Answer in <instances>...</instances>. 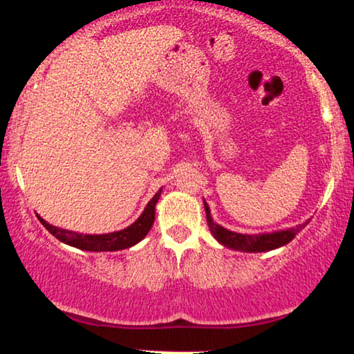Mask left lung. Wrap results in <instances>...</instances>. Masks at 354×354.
Returning a JSON list of instances; mask_svg holds the SVG:
<instances>
[{"mask_svg":"<svg viewBox=\"0 0 354 354\" xmlns=\"http://www.w3.org/2000/svg\"><path fill=\"white\" fill-rule=\"evenodd\" d=\"M205 207V215H207V225H209L212 234L216 241L223 244L225 248L234 249V251H244V252H263V251H272L280 246L288 244L301 230L304 228V225L296 226V228L290 230H281V232H273V233H263V234H241L230 232V230L223 228L218 223H215L210 216V209L204 201Z\"/></svg>","mask_w":354,"mask_h":354,"instance_id":"obj_1","label":"left lung"}]
</instances>
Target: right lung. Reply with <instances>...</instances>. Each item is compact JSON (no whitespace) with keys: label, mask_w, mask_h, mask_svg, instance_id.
<instances>
[{"label":"right lung","mask_w":354,"mask_h":354,"mask_svg":"<svg viewBox=\"0 0 354 354\" xmlns=\"http://www.w3.org/2000/svg\"><path fill=\"white\" fill-rule=\"evenodd\" d=\"M160 194H162V189H160L157 194L150 199L147 207H145V210L142 212V215H140L133 225L128 226V228L121 230V232H115V233L81 234L75 232H68V230L56 228V226L46 223L41 216H39V220L56 239L69 244V246L84 249V251H93V252L120 251V249H126V248L134 246V244H138L140 239H144L145 234L150 232V228H152L153 220H155V204L158 202Z\"/></svg>","instance_id":"1"}]
</instances>
